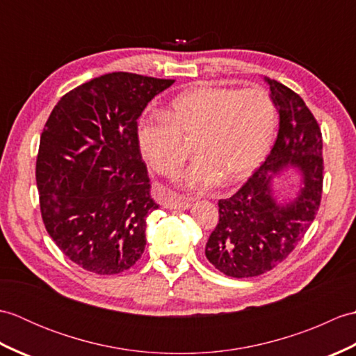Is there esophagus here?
<instances>
[{"label": "esophagus", "mask_w": 356, "mask_h": 356, "mask_svg": "<svg viewBox=\"0 0 356 356\" xmlns=\"http://www.w3.org/2000/svg\"><path fill=\"white\" fill-rule=\"evenodd\" d=\"M163 207L168 209H188L190 208V202H188L185 197H180V195L176 194H170L166 195V199L163 202Z\"/></svg>", "instance_id": "1"}]
</instances>
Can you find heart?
<instances>
[{
    "mask_svg": "<svg viewBox=\"0 0 356 356\" xmlns=\"http://www.w3.org/2000/svg\"><path fill=\"white\" fill-rule=\"evenodd\" d=\"M277 127V105L263 88L200 86L179 95L165 113L143 118L138 143L151 170L172 177L194 142L197 157L179 184L207 191L251 176L268 157Z\"/></svg>",
    "mask_w": 356,
    "mask_h": 356,
    "instance_id": "b5f03b06",
    "label": "heart"
}]
</instances>
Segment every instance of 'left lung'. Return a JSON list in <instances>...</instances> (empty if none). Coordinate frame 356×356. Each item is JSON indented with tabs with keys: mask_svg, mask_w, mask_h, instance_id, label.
<instances>
[{
	"mask_svg": "<svg viewBox=\"0 0 356 356\" xmlns=\"http://www.w3.org/2000/svg\"><path fill=\"white\" fill-rule=\"evenodd\" d=\"M277 105L280 130L266 161L229 199L218 200V223L205 255L234 278L261 275L283 261L305 237L320 207L323 139L301 97L282 82L264 76ZM292 168L300 174L293 198H280L275 184Z\"/></svg>",
	"mask_w": 356,
	"mask_h": 356,
	"instance_id": "8db88e82",
	"label": "left lung"
}]
</instances>
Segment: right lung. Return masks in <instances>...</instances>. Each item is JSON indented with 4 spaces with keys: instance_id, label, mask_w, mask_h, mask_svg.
I'll use <instances>...</instances> for the list:
<instances>
[{
    "instance_id": "add662e5",
    "label": "right lung",
    "mask_w": 356,
    "mask_h": 356,
    "mask_svg": "<svg viewBox=\"0 0 356 356\" xmlns=\"http://www.w3.org/2000/svg\"><path fill=\"white\" fill-rule=\"evenodd\" d=\"M174 79L116 72L64 95L45 122L36 159L42 220L56 246L86 270L130 269L159 208L138 143V119Z\"/></svg>"
}]
</instances>
